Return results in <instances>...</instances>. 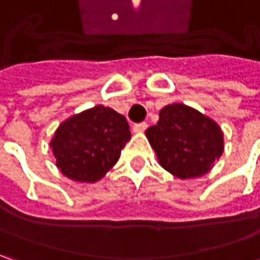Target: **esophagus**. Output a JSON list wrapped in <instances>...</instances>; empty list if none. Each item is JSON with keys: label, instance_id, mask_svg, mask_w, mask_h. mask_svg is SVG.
Segmentation results:
<instances>
[{"label": "esophagus", "instance_id": "1", "mask_svg": "<svg viewBox=\"0 0 260 260\" xmlns=\"http://www.w3.org/2000/svg\"><path fill=\"white\" fill-rule=\"evenodd\" d=\"M146 128H147V123H136L135 125H133V130H135L136 133H142V132H145Z\"/></svg>", "mask_w": 260, "mask_h": 260}]
</instances>
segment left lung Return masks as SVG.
I'll return each instance as SVG.
<instances>
[{
  "mask_svg": "<svg viewBox=\"0 0 260 260\" xmlns=\"http://www.w3.org/2000/svg\"><path fill=\"white\" fill-rule=\"evenodd\" d=\"M159 164L181 179L207 174L223 153V132L211 118L184 104L166 105L146 130Z\"/></svg>",
  "mask_w": 260,
  "mask_h": 260,
  "instance_id": "1",
  "label": "left lung"
}]
</instances>
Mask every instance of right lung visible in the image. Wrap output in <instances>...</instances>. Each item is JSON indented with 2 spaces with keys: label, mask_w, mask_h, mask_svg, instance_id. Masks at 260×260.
<instances>
[{
  "label": "right lung",
  "mask_w": 260,
  "mask_h": 260,
  "mask_svg": "<svg viewBox=\"0 0 260 260\" xmlns=\"http://www.w3.org/2000/svg\"><path fill=\"white\" fill-rule=\"evenodd\" d=\"M124 115L96 105L68 118L56 130L50 146L60 172L79 182L101 179L118 160L130 140Z\"/></svg>",
  "instance_id": "add662e5"
}]
</instances>
